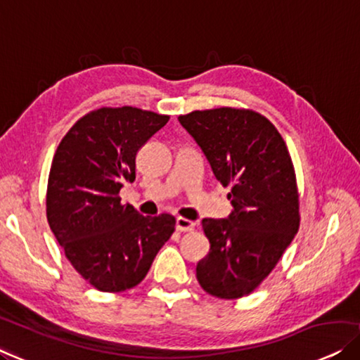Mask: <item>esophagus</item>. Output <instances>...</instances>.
I'll list each match as a JSON object with an SVG mask.
<instances>
[{"label":"esophagus","mask_w":360,"mask_h":360,"mask_svg":"<svg viewBox=\"0 0 360 360\" xmlns=\"http://www.w3.org/2000/svg\"><path fill=\"white\" fill-rule=\"evenodd\" d=\"M175 227L179 232H191L193 229H195V222L190 221V219H185V217H176Z\"/></svg>","instance_id":"1"}]
</instances>
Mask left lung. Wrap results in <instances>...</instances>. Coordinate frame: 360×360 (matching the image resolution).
I'll return each mask as SVG.
<instances>
[{"label": "left lung", "mask_w": 360, "mask_h": 360, "mask_svg": "<svg viewBox=\"0 0 360 360\" xmlns=\"http://www.w3.org/2000/svg\"><path fill=\"white\" fill-rule=\"evenodd\" d=\"M205 153L233 211L202 219L210 252L196 264L207 294L240 299L268 278L300 226L299 190L283 136L250 108L219 107L179 117Z\"/></svg>", "instance_id": "left-lung-1"}]
</instances>
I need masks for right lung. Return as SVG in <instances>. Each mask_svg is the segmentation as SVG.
<instances>
[{
    "mask_svg": "<svg viewBox=\"0 0 360 360\" xmlns=\"http://www.w3.org/2000/svg\"><path fill=\"white\" fill-rule=\"evenodd\" d=\"M169 118L128 105L101 107L77 120L56 148L46 219L68 262L102 292L141 283L175 231L174 216H143L118 195L123 181L136 179L138 150Z\"/></svg>",
    "mask_w": 360,
    "mask_h": 360,
    "instance_id": "1",
    "label": "right lung"
}]
</instances>
